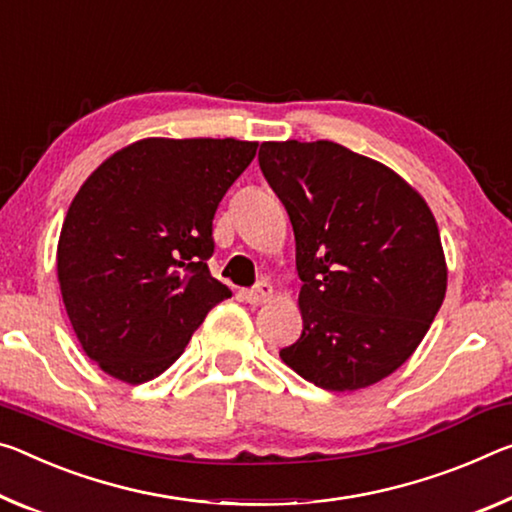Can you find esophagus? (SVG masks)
<instances>
[{
  "label": "esophagus",
  "instance_id": "obj_1",
  "mask_svg": "<svg viewBox=\"0 0 512 512\" xmlns=\"http://www.w3.org/2000/svg\"><path fill=\"white\" fill-rule=\"evenodd\" d=\"M243 298H246V303H250V305H264L273 298V287L269 285V282H259L255 289L243 291Z\"/></svg>",
  "mask_w": 512,
  "mask_h": 512
}]
</instances>
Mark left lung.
Wrapping results in <instances>:
<instances>
[{
    "mask_svg": "<svg viewBox=\"0 0 512 512\" xmlns=\"http://www.w3.org/2000/svg\"><path fill=\"white\" fill-rule=\"evenodd\" d=\"M259 168L296 237L303 332L280 358L330 392L387 378L446 294L435 216L392 168L332 141H266Z\"/></svg>",
    "mask_w": 512,
    "mask_h": 512,
    "instance_id": "1",
    "label": "left lung"
}]
</instances>
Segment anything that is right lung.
Wrapping results in <instances>:
<instances>
[{
  "label": "right lung",
  "instance_id": "1",
  "mask_svg": "<svg viewBox=\"0 0 512 512\" xmlns=\"http://www.w3.org/2000/svg\"><path fill=\"white\" fill-rule=\"evenodd\" d=\"M255 152V141L152 136L113 152L81 184L56 275L81 348L111 378H157L232 296L207 269L212 221Z\"/></svg>",
  "mask_w": 512,
  "mask_h": 512
}]
</instances>
